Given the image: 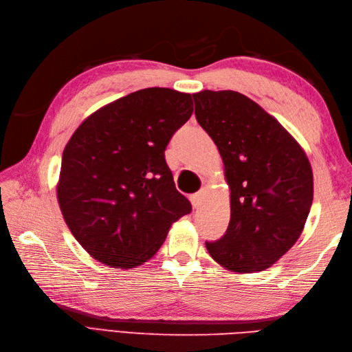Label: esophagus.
Here are the masks:
<instances>
[{
  "mask_svg": "<svg viewBox=\"0 0 352 352\" xmlns=\"http://www.w3.org/2000/svg\"><path fill=\"white\" fill-rule=\"evenodd\" d=\"M204 190H199L197 193H193V195L190 197V201H192V206L198 208L201 204H203V199H204Z\"/></svg>",
  "mask_w": 352,
  "mask_h": 352,
  "instance_id": "34e87169",
  "label": "esophagus"
}]
</instances>
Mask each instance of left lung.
Listing matches in <instances>:
<instances>
[{
	"label": "left lung",
	"mask_w": 352,
	"mask_h": 352,
	"mask_svg": "<svg viewBox=\"0 0 352 352\" xmlns=\"http://www.w3.org/2000/svg\"><path fill=\"white\" fill-rule=\"evenodd\" d=\"M193 100L230 188L228 228L206 248L231 272L265 271L302 233L313 201L310 162L292 134L248 96L201 91Z\"/></svg>",
	"instance_id": "1"
}]
</instances>
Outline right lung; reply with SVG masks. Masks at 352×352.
<instances>
[{
	"mask_svg": "<svg viewBox=\"0 0 352 352\" xmlns=\"http://www.w3.org/2000/svg\"><path fill=\"white\" fill-rule=\"evenodd\" d=\"M192 111L190 94L148 87L94 111L74 131L57 201L72 236L95 260L116 269L145 263L172 223L190 213L164 149Z\"/></svg>",
	"mask_w": 352,
	"mask_h": 352,
	"instance_id": "1",
	"label": "right lung"
}]
</instances>
